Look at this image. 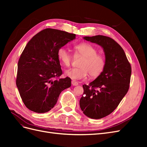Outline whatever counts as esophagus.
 I'll use <instances>...</instances> for the list:
<instances>
[{"mask_svg":"<svg viewBox=\"0 0 147 147\" xmlns=\"http://www.w3.org/2000/svg\"><path fill=\"white\" fill-rule=\"evenodd\" d=\"M72 84L73 86H77L78 84V83L77 82H76L75 80H72Z\"/></svg>","mask_w":147,"mask_h":147,"instance_id":"esophagus-1","label":"esophagus"}]
</instances>
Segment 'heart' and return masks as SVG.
<instances>
[{"mask_svg":"<svg viewBox=\"0 0 147 147\" xmlns=\"http://www.w3.org/2000/svg\"><path fill=\"white\" fill-rule=\"evenodd\" d=\"M75 56L83 57L79 63L78 68H73L66 70L65 75L74 80L86 78L89 74L91 78H96L104 72L106 61L103 55L98 54L97 49L91 44L82 42L75 46ZM57 57L61 64L69 67L72 63L73 57L64 47L60 48L57 53Z\"/></svg>","mask_w":147,"mask_h":147,"instance_id":"heart-1","label":"heart"}]
</instances>
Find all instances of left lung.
<instances>
[{
  "instance_id": "obj_1",
  "label": "left lung",
  "mask_w": 147,
  "mask_h": 147,
  "mask_svg": "<svg viewBox=\"0 0 147 147\" xmlns=\"http://www.w3.org/2000/svg\"><path fill=\"white\" fill-rule=\"evenodd\" d=\"M103 48L105 56L104 72L88 85L84 84L80 106L89 118L100 119L112 113L129 88L131 66L123 49L112 38L104 35L84 37Z\"/></svg>"
}]
</instances>
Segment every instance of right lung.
Here are the masks:
<instances>
[{
    "mask_svg": "<svg viewBox=\"0 0 147 147\" xmlns=\"http://www.w3.org/2000/svg\"><path fill=\"white\" fill-rule=\"evenodd\" d=\"M76 35L47 28L31 38L18 63L16 80L26 107L38 113L54 107L61 92L71 86L69 77L63 74L57 50L75 38Z\"/></svg>",
    "mask_w": 147,
    "mask_h": 147,
    "instance_id": "1",
    "label": "right lung"
}]
</instances>
